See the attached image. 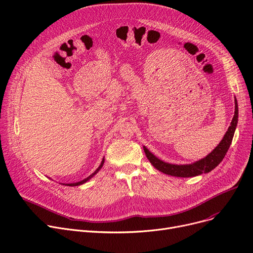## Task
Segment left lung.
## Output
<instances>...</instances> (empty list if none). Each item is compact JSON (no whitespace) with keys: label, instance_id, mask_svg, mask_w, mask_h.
Instances as JSON below:
<instances>
[{"label":"left lung","instance_id":"obj_1","mask_svg":"<svg viewBox=\"0 0 253 253\" xmlns=\"http://www.w3.org/2000/svg\"><path fill=\"white\" fill-rule=\"evenodd\" d=\"M237 123H238V103H237V99L235 98V115L231 122V126L228 128V131L225 132V134L222 137L221 141L217 144V147L210 154H208L205 158L201 159V160L199 161H196L192 164H182V165L170 164L157 158L153 153H151L147 148H145L144 145H143V151L145 155H147L149 161L152 163V165L156 169L163 172L165 174L177 176V177H193V176L200 175L202 173H208V172H210L212 169H214L222 161V159L224 158L225 154H227L234 137Z\"/></svg>","mask_w":253,"mask_h":253}]
</instances>
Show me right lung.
<instances>
[{
  "label": "right lung",
  "instance_id": "obj_1",
  "mask_svg": "<svg viewBox=\"0 0 253 253\" xmlns=\"http://www.w3.org/2000/svg\"><path fill=\"white\" fill-rule=\"evenodd\" d=\"M103 164H104V158L102 159V161H101V163H100V165L98 166V168L93 172V173L91 174V175H89L88 177H86L85 179H83V180H81V181H77V182H72V183H61V184H64V185H70V187H76V185H81V184H83V183H85V182H87L89 179H91L93 176H94L96 173H98V171L102 168V166H103Z\"/></svg>",
  "mask_w": 253,
  "mask_h": 253
}]
</instances>
